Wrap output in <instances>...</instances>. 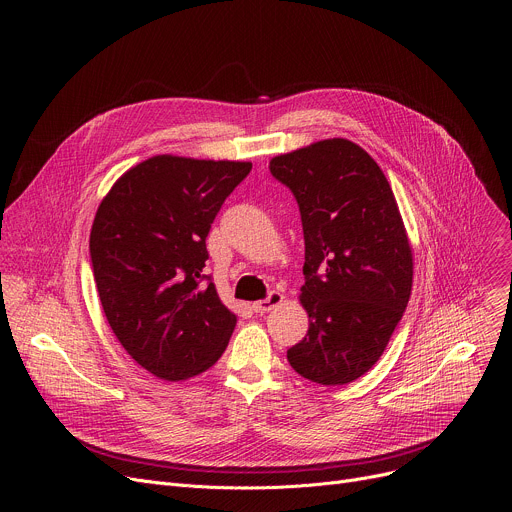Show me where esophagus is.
Here are the masks:
<instances>
[{"label": "esophagus", "mask_w": 512, "mask_h": 512, "mask_svg": "<svg viewBox=\"0 0 512 512\" xmlns=\"http://www.w3.org/2000/svg\"><path fill=\"white\" fill-rule=\"evenodd\" d=\"M283 302V294H279V291H271V294L265 298V300H259V302H253V312L257 314H265V312H271L273 308H277L279 304Z\"/></svg>", "instance_id": "34e87169"}]
</instances>
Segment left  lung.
Here are the masks:
<instances>
[{
	"label": "left lung",
	"mask_w": 512,
	"mask_h": 512,
	"mask_svg": "<svg viewBox=\"0 0 512 512\" xmlns=\"http://www.w3.org/2000/svg\"><path fill=\"white\" fill-rule=\"evenodd\" d=\"M269 170L294 192L306 241L300 302L310 328L287 360L312 383H352L381 358L411 296L413 253L395 194L344 137L275 156Z\"/></svg>",
	"instance_id": "obj_1"
}]
</instances>
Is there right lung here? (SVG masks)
I'll list each match as a JSON object with an SVG mask.
<instances>
[{"mask_svg":"<svg viewBox=\"0 0 512 512\" xmlns=\"http://www.w3.org/2000/svg\"><path fill=\"white\" fill-rule=\"evenodd\" d=\"M249 172L251 162L154 156L97 208L89 247L103 312L127 354L158 379L196 377L229 344L237 316L204 275L206 237Z\"/></svg>","mask_w":512,"mask_h":512,"instance_id":"add662e5","label":"right lung"}]
</instances>
